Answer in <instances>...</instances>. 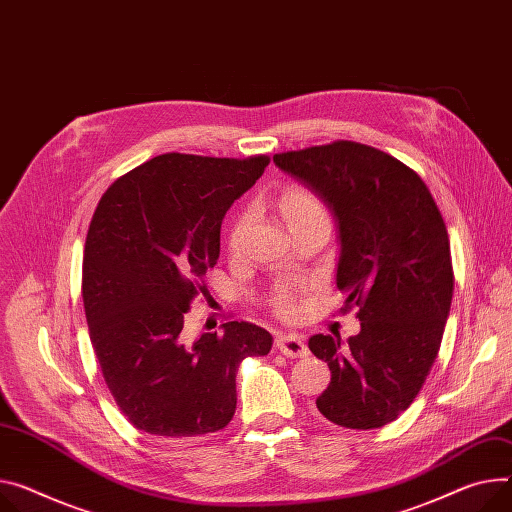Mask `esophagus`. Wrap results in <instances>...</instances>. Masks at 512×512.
<instances>
[{
    "mask_svg": "<svg viewBox=\"0 0 512 512\" xmlns=\"http://www.w3.org/2000/svg\"><path fill=\"white\" fill-rule=\"evenodd\" d=\"M277 348L287 355L289 359H303L309 355V348L297 334H285L277 338Z\"/></svg>",
    "mask_w": 512,
    "mask_h": 512,
    "instance_id": "esophagus-1",
    "label": "esophagus"
}]
</instances>
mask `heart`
Segmentation results:
<instances>
[{"mask_svg": "<svg viewBox=\"0 0 512 512\" xmlns=\"http://www.w3.org/2000/svg\"><path fill=\"white\" fill-rule=\"evenodd\" d=\"M279 209H281V213H283V217H285L289 227H293L295 223H301L305 219H311V217L326 215L322 203L311 192H307L303 188H289V190H285L281 194V199H279ZM246 225H248V215H242L238 221H235V225L231 227V231H229V248L231 250H235V248L240 246ZM277 305H279L281 311H291V301H289L287 295H281Z\"/></svg>", "mask_w": 512, "mask_h": 512, "instance_id": "obj_1", "label": "heart"}]
</instances>
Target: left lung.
I'll list each match as a JSON object with an SVG mask.
<instances>
[{"mask_svg": "<svg viewBox=\"0 0 512 512\" xmlns=\"http://www.w3.org/2000/svg\"><path fill=\"white\" fill-rule=\"evenodd\" d=\"M272 160L332 211L336 287L359 307L361 332L346 344L309 338L332 371L318 412L344 428H379L414 402L439 355L453 297L445 221L422 178L375 147L336 141Z\"/></svg>", "mask_w": 512, "mask_h": 512, "instance_id": "1", "label": "left lung"}]
</instances>
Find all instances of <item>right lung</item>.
Returning <instances> with one entry per match:
<instances>
[{
    "mask_svg": "<svg viewBox=\"0 0 512 512\" xmlns=\"http://www.w3.org/2000/svg\"><path fill=\"white\" fill-rule=\"evenodd\" d=\"M166 153L116 180L92 217L82 295L104 381L129 422L162 441L199 439L229 424L235 373L264 357L272 336L227 322L194 342L180 334L207 268L219 258L221 221L268 166Z\"/></svg>",
    "mask_w": 512,
    "mask_h": 512,
    "instance_id": "obj_1",
    "label": "right lung"
}]
</instances>
